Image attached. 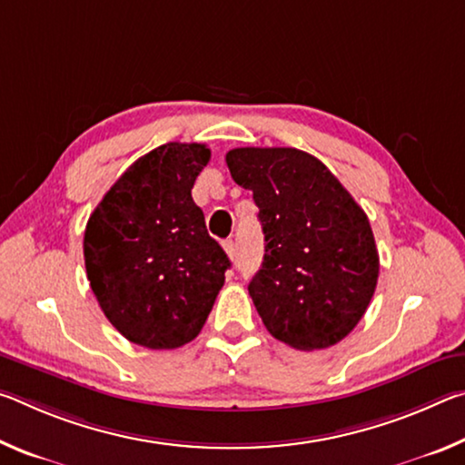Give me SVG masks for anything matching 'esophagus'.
<instances>
[{
    "label": "esophagus",
    "instance_id": "34e87169",
    "mask_svg": "<svg viewBox=\"0 0 465 465\" xmlns=\"http://www.w3.org/2000/svg\"><path fill=\"white\" fill-rule=\"evenodd\" d=\"M223 250L227 252V256H230L232 261H233V256H235V242L232 238L223 242Z\"/></svg>",
    "mask_w": 465,
    "mask_h": 465
}]
</instances>
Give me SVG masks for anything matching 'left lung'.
Instances as JSON below:
<instances>
[{
  "instance_id": "obj_1",
  "label": "left lung",
  "mask_w": 465,
  "mask_h": 465,
  "mask_svg": "<svg viewBox=\"0 0 465 465\" xmlns=\"http://www.w3.org/2000/svg\"><path fill=\"white\" fill-rule=\"evenodd\" d=\"M227 168L254 194L264 261L248 291L277 341L328 349L367 312L380 254L365 211L318 157L295 147H238Z\"/></svg>"
}]
</instances>
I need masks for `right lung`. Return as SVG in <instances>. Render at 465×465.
<instances>
[{"mask_svg": "<svg viewBox=\"0 0 465 465\" xmlns=\"http://www.w3.org/2000/svg\"><path fill=\"white\" fill-rule=\"evenodd\" d=\"M209 160L203 143L152 149L110 186L85 225L94 295L110 324L145 349H178L199 336L232 264L191 194Z\"/></svg>", "mask_w": 465, "mask_h": 465, "instance_id": "1", "label": "right lung"}]
</instances>
